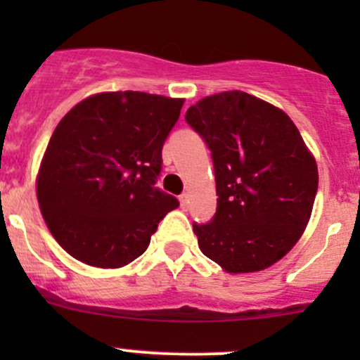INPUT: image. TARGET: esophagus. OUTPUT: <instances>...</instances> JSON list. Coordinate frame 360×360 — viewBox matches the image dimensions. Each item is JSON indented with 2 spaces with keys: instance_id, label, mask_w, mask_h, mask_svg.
<instances>
[{
  "instance_id": "1",
  "label": "esophagus",
  "mask_w": 360,
  "mask_h": 360,
  "mask_svg": "<svg viewBox=\"0 0 360 360\" xmlns=\"http://www.w3.org/2000/svg\"><path fill=\"white\" fill-rule=\"evenodd\" d=\"M179 202H181V207H183V209H188V203H190V195L183 193L179 197Z\"/></svg>"
}]
</instances>
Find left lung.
<instances>
[{
	"mask_svg": "<svg viewBox=\"0 0 360 360\" xmlns=\"http://www.w3.org/2000/svg\"><path fill=\"white\" fill-rule=\"evenodd\" d=\"M186 122L205 139L217 210L193 224L198 248L228 274L270 268L303 235L319 186L315 157L281 108L240 90L203 97Z\"/></svg>",
	"mask_w": 360,
	"mask_h": 360,
	"instance_id": "8db88e82",
	"label": "left lung"
}]
</instances>
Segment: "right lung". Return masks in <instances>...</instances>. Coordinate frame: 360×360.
<instances>
[{
  "label": "right lung",
  "instance_id": "right-lung-1",
  "mask_svg": "<svg viewBox=\"0 0 360 360\" xmlns=\"http://www.w3.org/2000/svg\"><path fill=\"white\" fill-rule=\"evenodd\" d=\"M184 99L101 92L66 112L36 176L41 216L69 256L122 268L148 249L176 197L153 184Z\"/></svg>",
  "mask_w": 360,
  "mask_h": 360
}]
</instances>
